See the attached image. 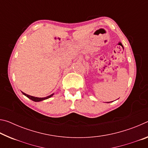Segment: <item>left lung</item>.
Returning a JSON list of instances; mask_svg holds the SVG:
<instances>
[{
	"instance_id": "1",
	"label": "left lung",
	"mask_w": 148,
	"mask_h": 148,
	"mask_svg": "<svg viewBox=\"0 0 148 148\" xmlns=\"http://www.w3.org/2000/svg\"><path fill=\"white\" fill-rule=\"evenodd\" d=\"M108 103H109V102H108Z\"/></svg>"
}]
</instances>
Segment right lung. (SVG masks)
<instances>
[{"mask_svg":"<svg viewBox=\"0 0 148 148\" xmlns=\"http://www.w3.org/2000/svg\"><path fill=\"white\" fill-rule=\"evenodd\" d=\"M22 93H23L24 95H25L27 97H28L29 99H30L31 100H32V101H33L34 102H40V101H44V100H46V99L50 98V97H51L53 95V94H51V95H50L49 96H47L46 97H42V98H39V97H35L31 96V95H27L26 93H25V92H22Z\"/></svg>","mask_w":148,"mask_h":148,"instance_id":"obj_1","label":"right lung"}]
</instances>
